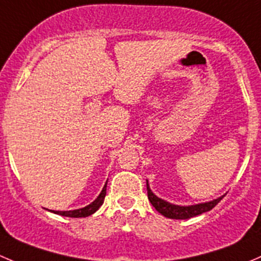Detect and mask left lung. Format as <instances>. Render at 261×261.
<instances>
[{
  "instance_id": "left-lung-1",
  "label": "left lung",
  "mask_w": 261,
  "mask_h": 261,
  "mask_svg": "<svg viewBox=\"0 0 261 261\" xmlns=\"http://www.w3.org/2000/svg\"><path fill=\"white\" fill-rule=\"evenodd\" d=\"M146 190H148V199L151 203V205L156 209V212L162 214V216L167 217L171 219H189L192 217H196L199 214H203L205 212L212 211L219 201L223 199V196L214 199L212 201H206V203L194 204V205H176V204H171L168 201L163 200V199L158 198L155 194L150 190V186L146 179Z\"/></svg>"
}]
</instances>
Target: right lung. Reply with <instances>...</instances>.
Returning <instances> with one entry per match:
<instances>
[{"instance_id":"right-lung-1","label":"right lung","mask_w":261,"mask_h":261,"mask_svg":"<svg viewBox=\"0 0 261 261\" xmlns=\"http://www.w3.org/2000/svg\"><path fill=\"white\" fill-rule=\"evenodd\" d=\"M106 194H107V182H106L105 187L102 189L100 194L98 195V198L95 199L93 203H90L89 205L84 206V208H80V209H74V211H49L55 214H60L62 217H71V218H83V217H89L92 216L93 213L98 211L100 208V205L103 204L106 198Z\"/></svg>"}]
</instances>
